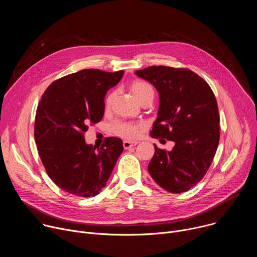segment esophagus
<instances>
[{
  "label": "esophagus",
  "mask_w": 257,
  "mask_h": 257,
  "mask_svg": "<svg viewBox=\"0 0 257 257\" xmlns=\"http://www.w3.org/2000/svg\"><path fill=\"white\" fill-rule=\"evenodd\" d=\"M137 144V142H130V141H127V140H124L123 142V146L125 150H129L131 148H133V146H135Z\"/></svg>",
  "instance_id": "esophagus-1"
}]
</instances>
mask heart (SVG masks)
Instances as JSON below:
<instances>
[{"label": "heart", "instance_id": "b5f03b06", "mask_svg": "<svg viewBox=\"0 0 257 257\" xmlns=\"http://www.w3.org/2000/svg\"><path fill=\"white\" fill-rule=\"evenodd\" d=\"M130 89L136 99L140 102L143 99H151L153 100L154 98V88L152 87L151 84L144 81H135L131 84ZM115 92H111L106 99H105V104L109 105L114 99ZM113 130L116 134L127 138V139H135L140 135V132L142 130V125L139 123H131V122H126V121H118L113 125Z\"/></svg>", "mask_w": 257, "mask_h": 257}]
</instances>
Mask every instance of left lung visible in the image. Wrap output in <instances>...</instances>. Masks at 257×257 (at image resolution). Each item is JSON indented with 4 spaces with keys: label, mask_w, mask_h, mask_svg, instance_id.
<instances>
[{
    "label": "left lung",
    "mask_w": 257,
    "mask_h": 257,
    "mask_svg": "<svg viewBox=\"0 0 257 257\" xmlns=\"http://www.w3.org/2000/svg\"><path fill=\"white\" fill-rule=\"evenodd\" d=\"M135 74L159 93L158 118L151 136L175 143L170 152L155 144L148 170L162 188L185 192L207 172L219 141V116L209 85L189 69L152 66Z\"/></svg>",
    "instance_id": "1"
}]
</instances>
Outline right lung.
<instances>
[{
  "mask_svg": "<svg viewBox=\"0 0 257 257\" xmlns=\"http://www.w3.org/2000/svg\"><path fill=\"white\" fill-rule=\"evenodd\" d=\"M124 71L84 69L53 82L36 109L34 138L49 177L64 191L91 197L105 187L123 141L105 138L100 149L87 144L84 132L104 114V96Z\"/></svg>",
  "mask_w": 257,
  "mask_h": 257,
  "instance_id": "obj_1",
  "label": "right lung"
}]
</instances>
